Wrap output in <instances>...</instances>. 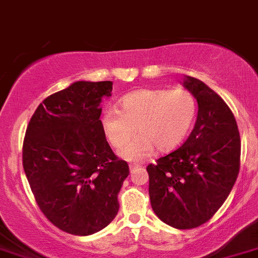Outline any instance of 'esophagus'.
<instances>
[{
  "instance_id": "esophagus-1",
  "label": "esophagus",
  "mask_w": 258,
  "mask_h": 258,
  "mask_svg": "<svg viewBox=\"0 0 258 258\" xmlns=\"http://www.w3.org/2000/svg\"><path fill=\"white\" fill-rule=\"evenodd\" d=\"M140 168V165H138V164H134V165H130V170H131V172H135L136 169H139Z\"/></svg>"
}]
</instances>
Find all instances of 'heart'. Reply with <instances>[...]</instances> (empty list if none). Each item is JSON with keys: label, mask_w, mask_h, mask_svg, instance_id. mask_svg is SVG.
<instances>
[{"label": "heart", "mask_w": 258, "mask_h": 258, "mask_svg": "<svg viewBox=\"0 0 258 258\" xmlns=\"http://www.w3.org/2000/svg\"><path fill=\"white\" fill-rule=\"evenodd\" d=\"M197 116V101L183 89H140L119 101L118 109L103 112L101 123L107 142L123 159L139 161L153 152H170L185 140Z\"/></svg>", "instance_id": "b5f03b06"}]
</instances>
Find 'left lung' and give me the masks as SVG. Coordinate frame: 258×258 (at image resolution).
Segmentation results:
<instances>
[{
	"label": "left lung",
	"instance_id": "8db88e82",
	"mask_svg": "<svg viewBox=\"0 0 258 258\" xmlns=\"http://www.w3.org/2000/svg\"><path fill=\"white\" fill-rule=\"evenodd\" d=\"M198 116L182 146L147 166L153 211L178 229L209 222L232 190L240 169L241 142L233 112L202 81L187 77Z\"/></svg>",
	"mask_w": 258,
	"mask_h": 258
}]
</instances>
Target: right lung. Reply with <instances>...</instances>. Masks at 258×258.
Masks as SVG:
<instances>
[{
	"label": "right lung",
	"mask_w": 258,
	"mask_h": 258,
	"mask_svg": "<svg viewBox=\"0 0 258 258\" xmlns=\"http://www.w3.org/2000/svg\"><path fill=\"white\" fill-rule=\"evenodd\" d=\"M111 89V81L75 82L47 97L26 128L22 162L34 198L45 218L71 235L109 226L130 174L99 119L101 99Z\"/></svg>",
	"instance_id": "right-lung-1"
}]
</instances>
